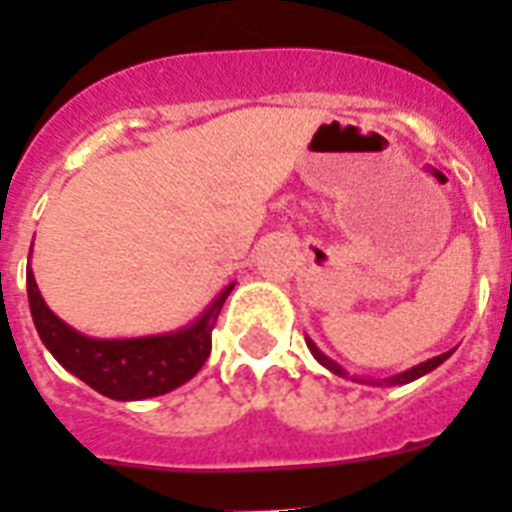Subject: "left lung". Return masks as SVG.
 <instances>
[{
  "label": "left lung",
  "instance_id": "1",
  "mask_svg": "<svg viewBox=\"0 0 512 512\" xmlns=\"http://www.w3.org/2000/svg\"><path fill=\"white\" fill-rule=\"evenodd\" d=\"M305 342H307V350L313 352V357L318 360V363L323 365V368H328V371L334 373V376H342V378H352V381H357V384H371V386H402V384H410V381H415V378H421L426 376V373H431L434 368H439V365L447 360V357L452 355L455 350L450 352H444V355H436L431 357V360H426V363H418L413 365V368H407V371L397 373V376H389V378H360V376H350V373L344 371L342 365L336 363V360H331L328 355H323L321 350H318V344L310 339V336H305Z\"/></svg>",
  "mask_w": 512,
  "mask_h": 512
}]
</instances>
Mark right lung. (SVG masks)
Returning a JSON list of instances; mask_svg holds the SVG:
<instances>
[{
  "label": "right lung",
  "instance_id": "add662e5",
  "mask_svg": "<svg viewBox=\"0 0 512 512\" xmlns=\"http://www.w3.org/2000/svg\"><path fill=\"white\" fill-rule=\"evenodd\" d=\"M26 284L33 326L54 360L94 392L118 402L160 397L197 376L213 350V328L220 307L234 289V284H228L197 321L178 331L134 339H94L49 310L31 265L26 268Z\"/></svg>",
  "mask_w": 512,
  "mask_h": 512
}]
</instances>
